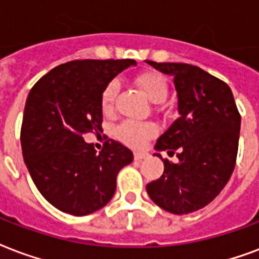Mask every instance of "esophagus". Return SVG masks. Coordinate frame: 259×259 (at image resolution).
I'll return each mask as SVG.
<instances>
[{
  "label": "esophagus",
  "mask_w": 259,
  "mask_h": 259,
  "mask_svg": "<svg viewBox=\"0 0 259 259\" xmlns=\"http://www.w3.org/2000/svg\"><path fill=\"white\" fill-rule=\"evenodd\" d=\"M145 157H148V153H143V152H136V153H134V159L138 161L144 160Z\"/></svg>",
  "instance_id": "34e87169"
}]
</instances>
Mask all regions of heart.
Instances as JSON below:
<instances>
[{"instance_id":"heart-1","label":"heart","mask_w":259,"mask_h":259,"mask_svg":"<svg viewBox=\"0 0 259 259\" xmlns=\"http://www.w3.org/2000/svg\"><path fill=\"white\" fill-rule=\"evenodd\" d=\"M137 85L141 88L144 94L147 95L148 99L152 102L159 103L164 100L168 94V84L161 74L156 72L143 73L137 77ZM119 91V82L118 80H111L107 85L104 87L102 92V110L104 112L111 111L114 107L116 94ZM157 133V125L155 122H138L132 119H125L121 123H118L115 127V136L121 141L127 145L140 148L147 143L149 138H152Z\"/></svg>"}]
</instances>
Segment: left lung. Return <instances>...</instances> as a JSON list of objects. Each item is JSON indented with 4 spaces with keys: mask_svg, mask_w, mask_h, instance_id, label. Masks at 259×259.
<instances>
[{
    "mask_svg": "<svg viewBox=\"0 0 259 259\" xmlns=\"http://www.w3.org/2000/svg\"><path fill=\"white\" fill-rule=\"evenodd\" d=\"M171 74L179 116L156 141L157 151L177 153V164L163 159L164 172L148 183L152 201L167 212L187 214L216 198L234 172L239 147L240 114L231 88L198 66L147 61Z\"/></svg>",
    "mask_w": 259,
    "mask_h": 259,
    "instance_id": "left-lung-1",
    "label": "left lung"
}]
</instances>
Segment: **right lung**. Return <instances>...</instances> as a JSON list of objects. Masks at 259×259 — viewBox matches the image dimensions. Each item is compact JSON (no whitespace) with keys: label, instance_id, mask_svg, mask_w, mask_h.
<instances>
[{"label":"right lung","instance_id":"right-lung-1","mask_svg":"<svg viewBox=\"0 0 259 259\" xmlns=\"http://www.w3.org/2000/svg\"><path fill=\"white\" fill-rule=\"evenodd\" d=\"M134 59H77L36 81L25 102L20 140L35 186L53 206L73 216L103 208L116 189L119 169L133 161L115 140L102 151L84 134L102 130V92Z\"/></svg>","mask_w":259,"mask_h":259}]
</instances>
